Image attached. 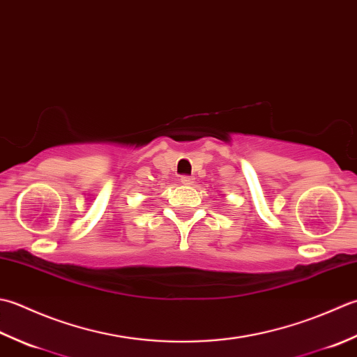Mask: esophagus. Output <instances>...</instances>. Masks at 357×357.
<instances>
[{
  "instance_id": "obj_1",
  "label": "esophagus",
  "mask_w": 357,
  "mask_h": 357,
  "mask_svg": "<svg viewBox=\"0 0 357 357\" xmlns=\"http://www.w3.org/2000/svg\"><path fill=\"white\" fill-rule=\"evenodd\" d=\"M181 185H192L194 183V177L191 176H181Z\"/></svg>"
}]
</instances>
